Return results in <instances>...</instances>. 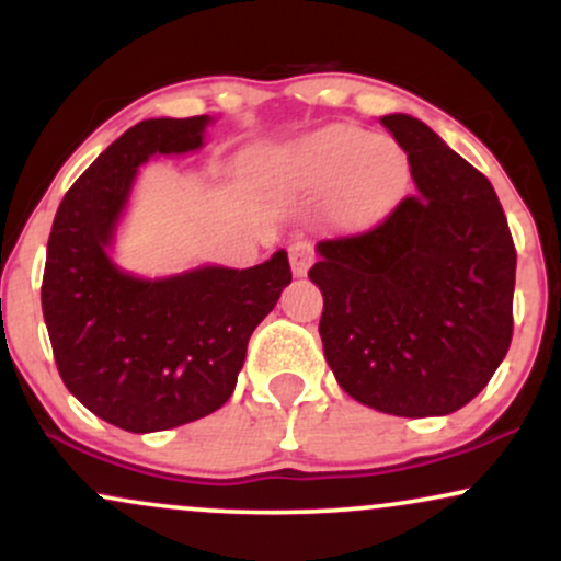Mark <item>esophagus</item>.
Masks as SVG:
<instances>
[{"label": "esophagus", "mask_w": 561, "mask_h": 561, "mask_svg": "<svg viewBox=\"0 0 561 561\" xmlns=\"http://www.w3.org/2000/svg\"><path fill=\"white\" fill-rule=\"evenodd\" d=\"M289 263H293L295 276H306L308 268H311V263H313V244L308 240L289 244Z\"/></svg>", "instance_id": "obj_1"}]
</instances>
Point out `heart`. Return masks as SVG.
<instances>
[{
    "instance_id": "obj_1",
    "label": "heart",
    "mask_w": 561,
    "mask_h": 561,
    "mask_svg": "<svg viewBox=\"0 0 561 561\" xmlns=\"http://www.w3.org/2000/svg\"><path fill=\"white\" fill-rule=\"evenodd\" d=\"M282 165L308 190H334V210L351 227H369L405 182V152L392 137L327 126L282 152Z\"/></svg>"
}]
</instances>
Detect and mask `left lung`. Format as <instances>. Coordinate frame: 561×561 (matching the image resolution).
<instances>
[{"instance_id":"8db88e82","label":"left lung","mask_w":561,"mask_h":561,"mask_svg":"<svg viewBox=\"0 0 561 561\" xmlns=\"http://www.w3.org/2000/svg\"><path fill=\"white\" fill-rule=\"evenodd\" d=\"M382 126L416 192L375 229L317 244L319 334L347 396L385 414L443 416L491 382L512 343L517 250L482 173L411 115Z\"/></svg>"}]
</instances>
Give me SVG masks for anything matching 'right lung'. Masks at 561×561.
Masks as SVG:
<instances>
[{
    "label": "right lung",
    "mask_w": 561,
    "mask_h": 561,
    "mask_svg": "<svg viewBox=\"0 0 561 561\" xmlns=\"http://www.w3.org/2000/svg\"><path fill=\"white\" fill-rule=\"evenodd\" d=\"M208 115L131 126L76 179L47 242L42 311L66 388L100 420L158 433L229 401L255 327L293 282L285 250L253 268L139 279L107 255L137 169L203 147Z\"/></svg>",
    "instance_id": "obj_1"
}]
</instances>
